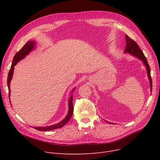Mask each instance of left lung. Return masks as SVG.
Instances as JSON below:
<instances>
[{
    "label": "left lung",
    "mask_w": 160,
    "mask_h": 160,
    "mask_svg": "<svg viewBox=\"0 0 160 160\" xmlns=\"http://www.w3.org/2000/svg\"><path fill=\"white\" fill-rule=\"evenodd\" d=\"M125 39H126V41H127V45H126V48L124 50V52L129 53V54H132L134 56H136V58H138L142 62V63H144V65L146 67L147 71L148 77L149 82H150V89H151V92H152V78H151V77H150V66L148 63V62H147L146 57L145 56L143 52H142V51L141 50L139 45L137 44V43L135 41L132 40L127 35L125 36ZM106 122L108 123L111 124V122H109L108 121H106Z\"/></svg>",
    "instance_id": "obj_1"
}]
</instances>
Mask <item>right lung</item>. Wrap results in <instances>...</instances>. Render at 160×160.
Listing matches in <instances>:
<instances>
[{"label": "right lung", "mask_w": 160, "mask_h": 160, "mask_svg": "<svg viewBox=\"0 0 160 160\" xmlns=\"http://www.w3.org/2000/svg\"><path fill=\"white\" fill-rule=\"evenodd\" d=\"M35 43L36 42L34 41H28L27 43L25 44L23 47L17 52L15 54V55L13 57V62L10 68V71H9V73H8V80H7V83H8V90H9V98H10V82L12 79V77H13V69H14V66L18 63L20 60H21L22 59H23L24 58H25L27 55H28L32 50L35 47ZM75 89H72V93L73 91H74ZM73 113V105H72V95H71V97L69 98V112L67 115L66 116L65 118L61 121L60 122H59L58 124H54V125H51L49 126V127H34V128L36 130H38L39 131H49V130H55V129H58L63 127L65 124H66L67 122L69 121V120L71 119V117Z\"/></svg>", "instance_id": "obj_1"}]
</instances>
